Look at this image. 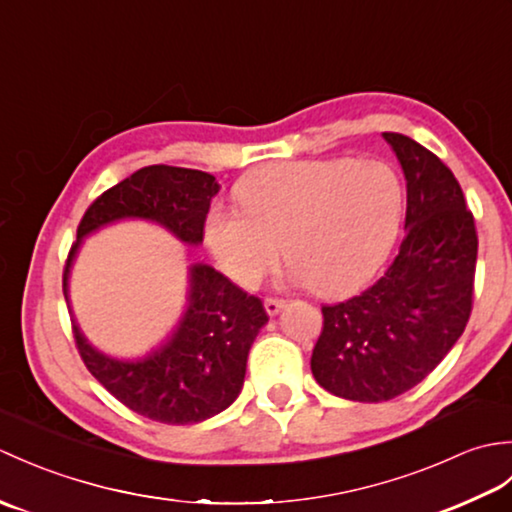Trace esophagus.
<instances>
[{
	"label": "esophagus",
	"instance_id": "1",
	"mask_svg": "<svg viewBox=\"0 0 512 512\" xmlns=\"http://www.w3.org/2000/svg\"><path fill=\"white\" fill-rule=\"evenodd\" d=\"M264 308H266V312L270 314V317H275V314H279L281 310L286 308V301H284V299H273V297H270V299L264 301Z\"/></svg>",
	"mask_w": 512,
	"mask_h": 512
}]
</instances>
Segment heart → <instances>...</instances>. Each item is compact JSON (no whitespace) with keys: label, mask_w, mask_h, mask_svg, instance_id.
Segmentation results:
<instances>
[{"label":"heart","mask_w":512,"mask_h":512,"mask_svg":"<svg viewBox=\"0 0 512 512\" xmlns=\"http://www.w3.org/2000/svg\"><path fill=\"white\" fill-rule=\"evenodd\" d=\"M239 209L211 206L204 244L235 284L255 288L279 262L319 295L367 284L391 253L405 189L383 160L275 162L237 184Z\"/></svg>","instance_id":"1"}]
</instances>
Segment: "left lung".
I'll return each mask as SVG.
<instances>
[{"label":"left lung","instance_id":"8db88e82","mask_svg":"<svg viewBox=\"0 0 512 512\" xmlns=\"http://www.w3.org/2000/svg\"><path fill=\"white\" fill-rule=\"evenodd\" d=\"M383 138L407 180V233L374 286L321 308L310 361L323 389L354 402L416 387L451 352L473 306L477 233L458 180L409 136Z\"/></svg>","mask_w":512,"mask_h":512}]
</instances>
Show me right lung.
<instances>
[{
	"mask_svg": "<svg viewBox=\"0 0 512 512\" xmlns=\"http://www.w3.org/2000/svg\"><path fill=\"white\" fill-rule=\"evenodd\" d=\"M217 191L220 184L211 173L167 165L143 167L107 189L76 228V244L63 270L65 301L70 303V268L90 235L125 220H145L182 244L200 246ZM187 250L191 264L184 310L149 352L134 358L107 354L72 317L76 347L90 374L125 407L165 424H195L231 407L244 385L250 345L268 323L262 301Z\"/></svg>",
	"mask_w": 512,
	"mask_h": 512,
	"instance_id": "add662e5",
	"label": "right lung"
}]
</instances>
